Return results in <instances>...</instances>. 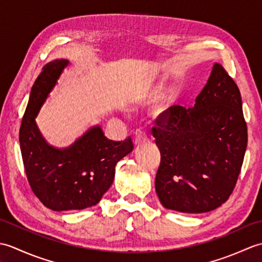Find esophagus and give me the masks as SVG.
I'll use <instances>...</instances> for the list:
<instances>
[{
    "label": "esophagus",
    "mask_w": 262,
    "mask_h": 262,
    "mask_svg": "<svg viewBox=\"0 0 262 262\" xmlns=\"http://www.w3.org/2000/svg\"><path fill=\"white\" fill-rule=\"evenodd\" d=\"M148 143V138L147 136L144 134V133H138V134H136L135 136V141H134V144L135 146H141V145H144V144Z\"/></svg>",
    "instance_id": "34e87169"
}]
</instances>
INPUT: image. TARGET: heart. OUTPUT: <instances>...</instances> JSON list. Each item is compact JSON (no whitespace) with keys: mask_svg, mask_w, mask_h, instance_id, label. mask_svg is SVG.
<instances>
[{"mask_svg":"<svg viewBox=\"0 0 262 262\" xmlns=\"http://www.w3.org/2000/svg\"><path fill=\"white\" fill-rule=\"evenodd\" d=\"M160 86V80L155 76H147L130 89L128 93V102L130 104L141 103L151 98ZM176 100L174 89L171 88L155 98L151 103V114L154 118L164 119L169 117Z\"/></svg>","mask_w":262,"mask_h":262,"instance_id":"obj_1","label":"heart"}]
</instances>
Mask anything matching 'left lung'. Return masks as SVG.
<instances>
[{
  "label": "left lung",
  "instance_id": "left-lung-1",
  "mask_svg": "<svg viewBox=\"0 0 262 262\" xmlns=\"http://www.w3.org/2000/svg\"><path fill=\"white\" fill-rule=\"evenodd\" d=\"M157 124L155 190L163 207L191 214L220 207L235 187L248 144L235 82L215 63L193 107L173 105Z\"/></svg>",
  "mask_w": 262,
  "mask_h": 262
}]
</instances>
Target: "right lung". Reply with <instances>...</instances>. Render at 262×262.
<instances>
[{"label":"right lung","instance_id":"add662e5","mask_svg":"<svg viewBox=\"0 0 262 262\" xmlns=\"http://www.w3.org/2000/svg\"><path fill=\"white\" fill-rule=\"evenodd\" d=\"M69 59H55L43 66L32 85L20 127V148L28 181L39 200L53 210H80L97 205L113 185L115 168L129 154L132 138L108 140L94 125L66 147L49 144L36 118L56 86Z\"/></svg>","mask_w":262,"mask_h":262}]
</instances>
